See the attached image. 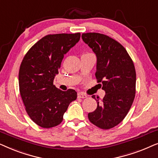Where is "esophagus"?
Segmentation results:
<instances>
[{
    "label": "esophagus",
    "instance_id": "obj_1",
    "mask_svg": "<svg viewBox=\"0 0 158 158\" xmlns=\"http://www.w3.org/2000/svg\"><path fill=\"white\" fill-rule=\"evenodd\" d=\"M77 98H87V96H86L85 94H83V93H78V94H77Z\"/></svg>",
    "mask_w": 158,
    "mask_h": 158
}]
</instances>
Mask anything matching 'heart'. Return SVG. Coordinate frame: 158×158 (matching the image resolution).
I'll return each mask as SVG.
<instances>
[{
    "instance_id": "heart-1",
    "label": "heart",
    "mask_w": 158,
    "mask_h": 158,
    "mask_svg": "<svg viewBox=\"0 0 158 158\" xmlns=\"http://www.w3.org/2000/svg\"><path fill=\"white\" fill-rule=\"evenodd\" d=\"M85 54H88V53H85Z\"/></svg>"
}]
</instances>
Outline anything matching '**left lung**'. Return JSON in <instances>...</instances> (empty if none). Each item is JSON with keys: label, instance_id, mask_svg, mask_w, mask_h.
Listing matches in <instances>:
<instances>
[{"label": "left lung", "instance_id": "left-lung-1", "mask_svg": "<svg viewBox=\"0 0 158 158\" xmlns=\"http://www.w3.org/2000/svg\"><path fill=\"white\" fill-rule=\"evenodd\" d=\"M82 39L96 54V77L106 92L101 102L92 96L98 105L88 119L98 128L111 129L122 122L135 99V65L126 49L109 36L90 32L82 34Z\"/></svg>", "mask_w": 158, "mask_h": 158}]
</instances>
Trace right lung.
<instances>
[{
  "instance_id": "add662e5",
  "label": "right lung",
  "mask_w": 158,
  "mask_h": 158,
  "mask_svg": "<svg viewBox=\"0 0 158 158\" xmlns=\"http://www.w3.org/2000/svg\"><path fill=\"white\" fill-rule=\"evenodd\" d=\"M80 37V33L45 36L29 49L21 62L19 73L21 98L28 115L42 128L59 125L68 106L77 98L75 90L62 91L53 81L64 55Z\"/></svg>"
}]
</instances>
